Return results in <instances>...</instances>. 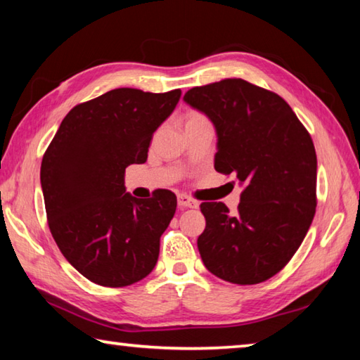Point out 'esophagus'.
<instances>
[{
  "instance_id": "obj_1",
  "label": "esophagus",
  "mask_w": 360,
  "mask_h": 360,
  "mask_svg": "<svg viewBox=\"0 0 360 360\" xmlns=\"http://www.w3.org/2000/svg\"><path fill=\"white\" fill-rule=\"evenodd\" d=\"M178 205L181 208H197L198 202L197 200H193L191 197H187V195H178Z\"/></svg>"
}]
</instances>
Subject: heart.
<instances>
[{"label":"heart","mask_w":360,"mask_h":360,"mask_svg":"<svg viewBox=\"0 0 360 360\" xmlns=\"http://www.w3.org/2000/svg\"><path fill=\"white\" fill-rule=\"evenodd\" d=\"M202 120H208V119H206L205 115L198 111H188L186 115V127L197 124V122H202Z\"/></svg>","instance_id":"obj_1"}]
</instances>
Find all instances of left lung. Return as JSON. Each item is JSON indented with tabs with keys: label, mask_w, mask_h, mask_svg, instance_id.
<instances>
[{
	"label": "left lung",
	"mask_w": 360,
	"mask_h": 360,
	"mask_svg": "<svg viewBox=\"0 0 360 360\" xmlns=\"http://www.w3.org/2000/svg\"><path fill=\"white\" fill-rule=\"evenodd\" d=\"M184 100L216 127V172L233 173L243 187L236 214L222 202L200 205L203 264L224 281L264 283L289 264L313 222V139L281 96L245 79L193 87Z\"/></svg>",
	"instance_id": "8db88e82"
}]
</instances>
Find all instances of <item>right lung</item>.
Masks as SVG:
<instances>
[{
    "mask_svg": "<svg viewBox=\"0 0 360 360\" xmlns=\"http://www.w3.org/2000/svg\"><path fill=\"white\" fill-rule=\"evenodd\" d=\"M181 90L114 89L65 115L41 163L47 224L65 259L105 288H125L154 270L160 236L176 212L167 188L148 200L125 192V168L148 160L157 127Z\"/></svg>",
    "mask_w": 360,
    "mask_h": 360,
    "instance_id": "add662e5",
    "label": "right lung"
}]
</instances>
